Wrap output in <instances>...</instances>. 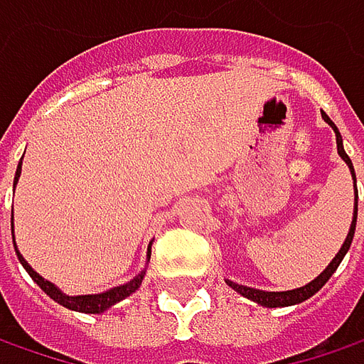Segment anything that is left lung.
<instances>
[{"instance_id":"obj_1","label":"left lung","mask_w":364,"mask_h":364,"mask_svg":"<svg viewBox=\"0 0 364 364\" xmlns=\"http://www.w3.org/2000/svg\"><path fill=\"white\" fill-rule=\"evenodd\" d=\"M323 119L333 128V132H336V143H338V153H340V157L348 164V168L352 171V178H354V182H356V176H354V168H352V161L350 157L346 155V151H344V144H342V136H340V130L336 128V124L327 117V114L323 112ZM358 198V196H356ZM356 211H358V200H356V205H354V220H352L350 225V232H348V236H346V240H344V245L340 248V252L333 257V261L327 265V269H325L319 277H315L311 284H306V286H302V288H296V290H288V292H263V290H255V288H247V286H240V284H234V282H230L228 279V286H232L236 292H240L242 296H247V299L255 300L257 304H261V306H290V304H299L302 300L311 299L315 292H319L321 288L325 286V282L333 275V272L340 267V263H342V259H344V255L348 252V248L352 245V238H354V228H356Z\"/></svg>"}]
</instances>
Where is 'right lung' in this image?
I'll return each mask as SVG.
<instances>
[{
  "mask_svg": "<svg viewBox=\"0 0 364 364\" xmlns=\"http://www.w3.org/2000/svg\"><path fill=\"white\" fill-rule=\"evenodd\" d=\"M20 168H22V164H18L16 178H14V186H16V180L20 178ZM12 230H14V223H12ZM16 252H18V248H16ZM149 257H151V255H149ZM18 259H20L22 267L28 272V275L39 284L41 290H43L45 294H49V296L55 300V302L64 304L65 309L80 311V313H103V311H105V309H109L112 304H116V302L124 300L126 296H130V294L141 286V282H143V277H144V272L139 273L132 282H128V284H124V286H117V288H112L109 292H103V294H91V296H65V294H62V292H60L51 282L43 279L39 273L33 272V267L24 261V257H22L20 252H18Z\"/></svg>",
  "mask_w": 364,
  "mask_h": 364,
  "instance_id": "1",
  "label": "right lung"
}]
</instances>
